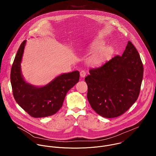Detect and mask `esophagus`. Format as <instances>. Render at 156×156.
Returning a JSON list of instances; mask_svg holds the SVG:
<instances>
[{
	"instance_id": "1",
	"label": "esophagus",
	"mask_w": 156,
	"mask_h": 156,
	"mask_svg": "<svg viewBox=\"0 0 156 156\" xmlns=\"http://www.w3.org/2000/svg\"><path fill=\"white\" fill-rule=\"evenodd\" d=\"M80 75L81 77H85L86 76V72L84 70H82L80 73Z\"/></svg>"
}]
</instances>
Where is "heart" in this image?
<instances>
[{
    "instance_id": "obj_1",
    "label": "heart",
    "mask_w": 156,
    "mask_h": 156,
    "mask_svg": "<svg viewBox=\"0 0 156 156\" xmlns=\"http://www.w3.org/2000/svg\"><path fill=\"white\" fill-rule=\"evenodd\" d=\"M103 44V43L102 42H99V43H96L95 44L92 45L91 46V48H95L97 47H98L101 45ZM104 51H101L97 54H95L89 60V62L90 64H97L99 61H101V59H102V58L103 57V55H104Z\"/></svg>"
}]
</instances>
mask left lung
<instances>
[{
	"label": "left lung",
	"mask_w": 156,
	"mask_h": 156,
	"mask_svg": "<svg viewBox=\"0 0 156 156\" xmlns=\"http://www.w3.org/2000/svg\"><path fill=\"white\" fill-rule=\"evenodd\" d=\"M85 80L87 98L93 110L111 118L127 111L137 100L143 79L140 55L129 41L122 56H115L103 66L89 69Z\"/></svg>",
	"instance_id": "8db88e82"
}]
</instances>
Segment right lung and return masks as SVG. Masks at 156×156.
<instances>
[{"instance_id":"1","label":"right lung","mask_w":156,"mask_h":156,"mask_svg":"<svg viewBox=\"0 0 156 156\" xmlns=\"http://www.w3.org/2000/svg\"><path fill=\"white\" fill-rule=\"evenodd\" d=\"M26 43L24 40L20 45L11 68V83L14 97L23 109L32 117L53 115L62 106L68 91L79 82L80 73L78 71L64 73L41 87L27 83L21 71Z\"/></svg>"}]
</instances>
